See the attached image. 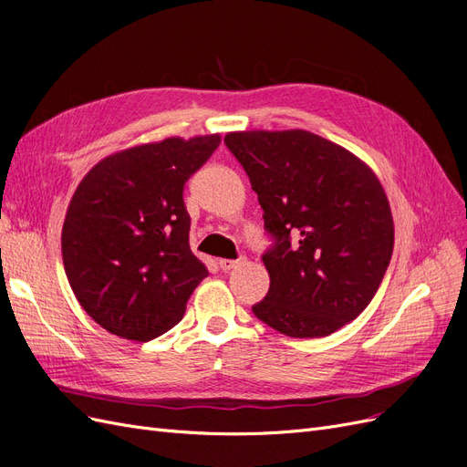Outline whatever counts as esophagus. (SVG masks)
Segmentation results:
<instances>
[{"label": "esophagus", "instance_id": "esophagus-1", "mask_svg": "<svg viewBox=\"0 0 467 467\" xmlns=\"http://www.w3.org/2000/svg\"><path fill=\"white\" fill-rule=\"evenodd\" d=\"M239 263H242V261H239V259H220L218 261V265H220V268H222V271H225V273H228V271H232V268H235Z\"/></svg>", "mask_w": 467, "mask_h": 467}]
</instances>
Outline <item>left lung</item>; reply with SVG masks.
<instances>
[{
  "label": "left lung",
  "mask_w": 467,
  "mask_h": 467,
  "mask_svg": "<svg viewBox=\"0 0 467 467\" xmlns=\"http://www.w3.org/2000/svg\"><path fill=\"white\" fill-rule=\"evenodd\" d=\"M223 142L275 239L263 255L271 286L253 314L296 338L327 337L357 319L393 251L389 202L372 169L307 130L230 132Z\"/></svg>",
  "instance_id": "left-lung-1"
}]
</instances>
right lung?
Returning a JSON list of instances; mask_svg holds the SVG:
<instances>
[{"label":"right lung","instance_id":"add662e5","mask_svg":"<svg viewBox=\"0 0 467 467\" xmlns=\"http://www.w3.org/2000/svg\"><path fill=\"white\" fill-rule=\"evenodd\" d=\"M220 134L165 138L109 155L81 179L62 228L78 302L112 335L150 341L182 319L208 268L189 245L182 189Z\"/></svg>","mask_w":467,"mask_h":467}]
</instances>
